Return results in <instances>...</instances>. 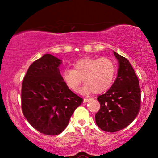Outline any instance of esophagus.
I'll use <instances>...</instances> for the list:
<instances>
[{"label": "esophagus", "mask_w": 158, "mask_h": 158, "mask_svg": "<svg viewBox=\"0 0 158 158\" xmlns=\"http://www.w3.org/2000/svg\"><path fill=\"white\" fill-rule=\"evenodd\" d=\"M91 100H92L91 98H85V99H84V103L88 102H89V101H90Z\"/></svg>", "instance_id": "34e87169"}]
</instances>
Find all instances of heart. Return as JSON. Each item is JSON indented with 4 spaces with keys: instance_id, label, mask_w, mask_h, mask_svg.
I'll return each mask as SVG.
<instances>
[{
    "instance_id": "heart-1",
    "label": "heart",
    "mask_w": 158,
    "mask_h": 158,
    "mask_svg": "<svg viewBox=\"0 0 158 158\" xmlns=\"http://www.w3.org/2000/svg\"><path fill=\"white\" fill-rule=\"evenodd\" d=\"M73 69L66 68L62 73L64 83L69 89L76 92L84 81L81 92L100 94L111 87L116 76L114 61L107 57L85 56L73 63Z\"/></svg>"
}]
</instances>
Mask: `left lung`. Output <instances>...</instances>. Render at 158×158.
Masks as SVG:
<instances>
[{"label":"left lung","instance_id":"left-lung-1","mask_svg":"<svg viewBox=\"0 0 158 158\" xmlns=\"http://www.w3.org/2000/svg\"><path fill=\"white\" fill-rule=\"evenodd\" d=\"M118 61L117 77L110 89L98 97L100 110L95 114L98 126L114 132L126 127L139 114L141 105L139 82L129 60L114 52Z\"/></svg>","mask_w":158,"mask_h":158}]
</instances>
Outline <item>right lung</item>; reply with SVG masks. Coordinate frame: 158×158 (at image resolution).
Returning a JSON list of instances; mask_svg holds the SVG:
<instances>
[{
  "mask_svg": "<svg viewBox=\"0 0 158 158\" xmlns=\"http://www.w3.org/2000/svg\"><path fill=\"white\" fill-rule=\"evenodd\" d=\"M61 63L62 60L54 56L44 54L31 64L22 82L23 116L35 129L47 135L62 132L83 102L64 83Z\"/></svg>",
  "mask_w": 158,
  "mask_h": 158,
  "instance_id": "add662e5",
  "label": "right lung"
}]
</instances>
